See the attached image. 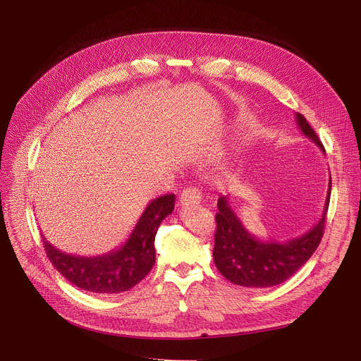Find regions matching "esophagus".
Listing matches in <instances>:
<instances>
[{"mask_svg": "<svg viewBox=\"0 0 361 361\" xmlns=\"http://www.w3.org/2000/svg\"><path fill=\"white\" fill-rule=\"evenodd\" d=\"M202 202V194L197 188H185L180 192L179 203L182 206H192V204H199Z\"/></svg>", "mask_w": 361, "mask_h": 361, "instance_id": "obj_1", "label": "esophagus"}]
</instances>
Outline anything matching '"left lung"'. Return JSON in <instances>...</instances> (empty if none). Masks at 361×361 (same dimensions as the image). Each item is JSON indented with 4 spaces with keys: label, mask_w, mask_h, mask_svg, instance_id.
Returning a JSON list of instances; mask_svg holds the SVG:
<instances>
[{
    "label": "left lung",
    "mask_w": 361,
    "mask_h": 361,
    "mask_svg": "<svg viewBox=\"0 0 361 361\" xmlns=\"http://www.w3.org/2000/svg\"><path fill=\"white\" fill-rule=\"evenodd\" d=\"M297 117L301 133L310 138L322 152L324 146L312 126L300 113ZM331 178L329 182L325 206L321 220L309 232L289 241H260L245 231L241 220L228 204L226 195L218 199L215 215L216 231L214 245V262L233 285L245 288H271L290 279L318 248L325 227V216L330 204Z\"/></svg>",
    "instance_id": "obj_1"
}]
</instances>
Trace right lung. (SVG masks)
<instances>
[{
  "instance_id": "obj_1",
  "label": "right lung",
  "mask_w": 361,
  "mask_h": 361,
  "mask_svg": "<svg viewBox=\"0 0 361 361\" xmlns=\"http://www.w3.org/2000/svg\"><path fill=\"white\" fill-rule=\"evenodd\" d=\"M176 195L166 194L152 200L141 214L128 241L102 256L66 255L42 236L47 256L60 274L76 288L111 295L133 289L155 265V236L161 221L174 209Z\"/></svg>"
}]
</instances>
